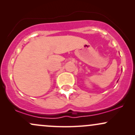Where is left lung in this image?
<instances>
[{
	"mask_svg": "<svg viewBox=\"0 0 135 135\" xmlns=\"http://www.w3.org/2000/svg\"><path fill=\"white\" fill-rule=\"evenodd\" d=\"M118 80H117V82H118Z\"/></svg>",
	"mask_w": 135,
	"mask_h": 135,
	"instance_id": "left-lung-1",
	"label": "left lung"
}]
</instances>
